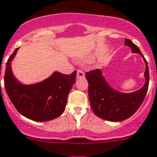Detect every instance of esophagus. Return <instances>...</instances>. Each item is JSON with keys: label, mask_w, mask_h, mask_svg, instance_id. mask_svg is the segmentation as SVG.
<instances>
[{"label": "esophagus", "mask_w": 157, "mask_h": 157, "mask_svg": "<svg viewBox=\"0 0 157 157\" xmlns=\"http://www.w3.org/2000/svg\"><path fill=\"white\" fill-rule=\"evenodd\" d=\"M85 77V72H83L82 70H77V72H76V78L80 79V78H84Z\"/></svg>", "instance_id": "esophagus-1"}]
</instances>
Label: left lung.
Instances as JSON below:
<instances>
[{
  "instance_id": "1",
  "label": "left lung",
  "mask_w": 157,
  "mask_h": 157,
  "mask_svg": "<svg viewBox=\"0 0 157 157\" xmlns=\"http://www.w3.org/2000/svg\"><path fill=\"white\" fill-rule=\"evenodd\" d=\"M124 44L130 47L133 53H138L145 63V82L141 89L130 93H121L109 85L101 69L85 73L89 82V97L91 108L95 115L109 121H121L129 118L137 111L145 97L148 89L149 72L148 62L137 46L128 39Z\"/></svg>"
}]
</instances>
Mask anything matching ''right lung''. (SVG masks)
I'll return each mask as SVG.
<instances>
[{
	"label": "right lung",
	"instance_id": "1",
	"mask_svg": "<svg viewBox=\"0 0 157 157\" xmlns=\"http://www.w3.org/2000/svg\"><path fill=\"white\" fill-rule=\"evenodd\" d=\"M16 48L6 63L5 88L10 101L22 116L35 121L56 119L64 113L68 95L74 85L76 71L70 75L54 72L43 81L24 85L16 79L12 71V60ZM1 73V72H0Z\"/></svg>",
	"mask_w": 157,
	"mask_h": 157
}]
</instances>
